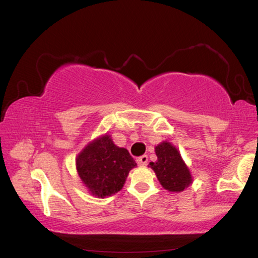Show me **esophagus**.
Segmentation results:
<instances>
[{
  "label": "esophagus",
  "instance_id": "1",
  "mask_svg": "<svg viewBox=\"0 0 258 258\" xmlns=\"http://www.w3.org/2000/svg\"><path fill=\"white\" fill-rule=\"evenodd\" d=\"M147 162H148V156L147 155H142L137 159V163L139 165H146Z\"/></svg>",
  "mask_w": 258,
  "mask_h": 258
}]
</instances>
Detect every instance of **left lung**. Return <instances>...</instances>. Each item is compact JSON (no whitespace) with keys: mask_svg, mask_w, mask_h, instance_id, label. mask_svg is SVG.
<instances>
[{"mask_svg":"<svg viewBox=\"0 0 258 258\" xmlns=\"http://www.w3.org/2000/svg\"><path fill=\"white\" fill-rule=\"evenodd\" d=\"M155 152L157 161L150 165L162 186L169 191H183L191 183V175L177 148L165 142L157 145Z\"/></svg>","mask_w":258,"mask_h":258,"instance_id":"1","label":"left lung"}]
</instances>
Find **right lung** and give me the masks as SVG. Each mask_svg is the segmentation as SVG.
I'll return each mask as SVG.
<instances>
[{
	"mask_svg": "<svg viewBox=\"0 0 258 258\" xmlns=\"http://www.w3.org/2000/svg\"><path fill=\"white\" fill-rule=\"evenodd\" d=\"M77 171L95 196L105 197L120 191L136 162L125 148L113 144L110 136L96 139L77 157Z\"/></svg>",
	"mask_w": 258,
	"mask_h": 258,
	"instance_id": "1",
	"label": "right lung"
}]
</instances>
